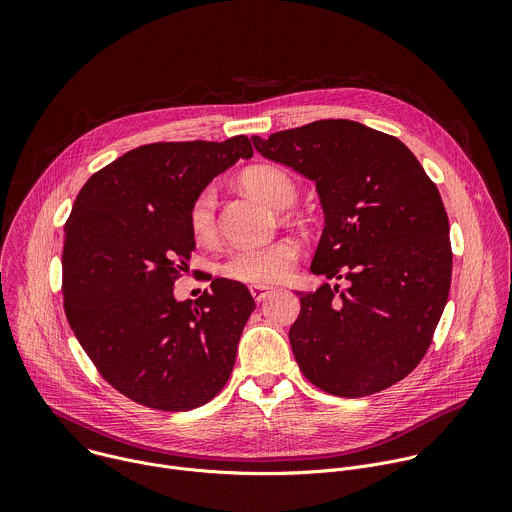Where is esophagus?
<instances>
[{
  "label": "esophagus",
  "mask_w": 512,
  "mask_h": 512,
  "mask_svg": "<svg viewBox=\"0 0 512 512\" xmlns=\"http://www.w3.org/2000/svg\"><path fill=\"white\" fill-rule=\"evenodd\" d=\"M249 289H251V296L255 302H263L273 294V287H269V285H251Z\"/></svg>",
  "instance_id": "obj_1"
}]
</instances>
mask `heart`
Instances as JSON below:
<instances>
[{"mask_svg": "<svg viewBox=\"0 0 512 512\" xmlns=\"http://www.w3.org/2000/svg\"><path fill=\"white\" fill-rule=\"evenodd\" d=\"M243 186L263 198L273 208H287L298 198V184L285 170L277 166H253L243 178ZM188 229L196 243L206 245L214 241L216 225V190L202 188L188 206ZM300 257V247L294 239H277L261 247H247L233 251L225 263L223 273L229 279L269 285L283 281Z\"/></svg>", "mask_w": 512, "mask_h": 512, "instance_id": "obj_1", "label": "heart"}]
</instances>
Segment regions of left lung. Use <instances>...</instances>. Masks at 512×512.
Returning a JSON list of instances; mask_svg holds the SVG:
<instances>
[{"label":"left lung","mask_w":512,"mask_h":512,"mask_svg":"<svg viewBox=\"0 0 512 512\" xmlns=\"http://www.w3.org/2000/svg\"><path fill=\"white\" fill-rule=\"evenodd\" d=\"M251 141L316 182L324 231L310 269L350 281L298 294L289 342L304 377L336 397L399 383L425 356L450 294V223L437 186L403 141L348 119Z\"/></svg>","instance_id":"1"}]
</instances>
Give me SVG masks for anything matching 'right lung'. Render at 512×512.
I'll return each mask as SVG.
<instances>
[{
	"mask_svg": "<svg viewBox=\"0 0 512 512\" xmlns=\"http://www.w3.org/2000/svg\"><path fill=\"white\" fill-rule=\"evenodd\" d=\"M253 156L251 141L135 148L81 188L64 227L66 320L101 377L131 401L188 411L221 391L255 310L249 289L212 279L198 300L174 283L196 247L188 206L214 176Z\"/></svg>",
	"mask_w": 512,
	"mask_h": 512,
	"instance_id": "obj_1",
	"label": "right lung"
}]
</instances>
